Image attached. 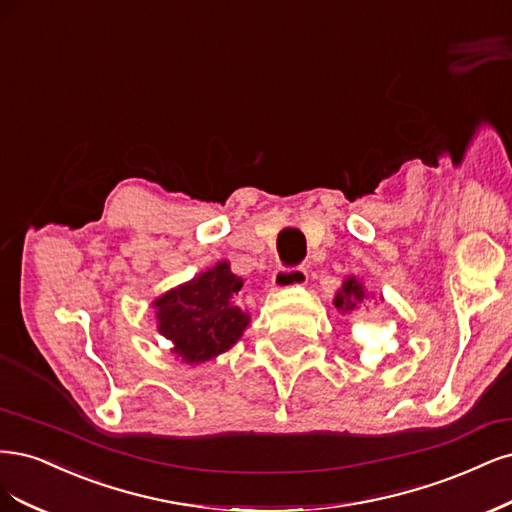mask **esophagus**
I'll return each instance as SVG.
<instances>
[{
  "label": "esophagus",
  "instance_id": "obj_1",
  "mask_svg": "<svg viewBox=\"0 0 512 512\" xmlns=\"http://www.w3.org/2000/svg\"><path fill=\"white\" fill-rule=\"evenodd\" d=\"M308 274L304 268H278L272 276L274 289H291V287H304Z\"/></svg>",
  "mask_w": 512,
  "mask_h": 512
}]
</instances>
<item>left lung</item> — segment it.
<instances>
[{
	"mask_svg": "<svg viewBox=\"0 0 512 512\" xmlns=\"http://www.w3.org/2000/svg\"><path fill=\"white\" fill-rule=\"evenodd\" d=\"M368 298H372V295L366 291L364 280L357 278V276H346L342 280V287L334 295V306H336L338 312L346 315V312L357 310ZM376 302L381 304L383 302V295H378Z\"/></svg>",
	"mask_w": 512,
	"mask_h": 512,
	"instance_id": "8db88e82",
	"label": "left lung"
}]
</instances>
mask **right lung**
<instances>
[{
	"label": "right lung",
	"instance_id": "add662e5",
	"mask_svg": "<svg viewBox=\"0 0 512 512\" xmlns=\"http://www.w3.org/2000/svg\"><path fill=\"white\" fill-rule=\"evenodd\" d=\"M242 285L229 261H217L153 300L157 332L170 340V351L183 364H204L242 338L251 323L249 312L234 302Z\"/></svg>",
	"mask_w": 512,
	"mask_h": 512
}]
</instances>
